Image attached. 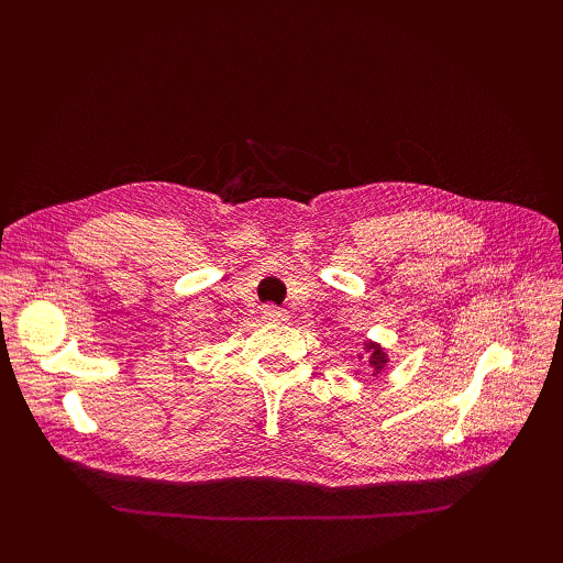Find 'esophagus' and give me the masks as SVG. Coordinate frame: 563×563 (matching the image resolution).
Returning a JSON list of instances; mask_svg holds the SVG:
<instances>
[{"mask_svg":"<svg viewBox=\"0 0 563 563\" xmlns=\"http://www.w3.org/2000/svg\"><path fill=\"white\" fill-rule=\"evenodd\" d=\"M263 319H266V321H278V324H285V321L290 319V314L285 312V309H278V307L268 305V307H263Z\"/></svg>","mask_w":563,"mask_h":563,"instance_id":"1","label":"esophagus"}]
</instances>
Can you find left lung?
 <instances>
[{
  "mask_svg": "<svg viewBox=\"0 0 563 563\" xmlns=\"http://www.w3.org/2000/svg\"><path fill=\"white\" fill-rule=\"evenodd\" d=\"M357 361H363L365 365V373H369L373 377H379L382 369L389 365V353L385 345H379L377 341H363V351L357 353ZM363 369H355V375H361Z\"/></svg>",
  "mask_w": 563,
  "mask_h": 563,
  "instance_id": "obj_1",
  "label": "left lung"
}]
</instances>
